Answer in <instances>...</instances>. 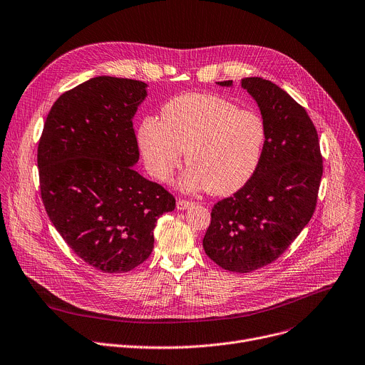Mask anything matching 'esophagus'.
<instances>
[{
    "instance_id": "1",
    "label": "esophagus",
    "mask_w": 365,
    "mask_h": 365,
    "mask_svg": "<svg viewBox=\"0 0 365 365\" xmlns=\"http://www.w3.org/2000/svg\"><path fill=\"white\" fill-rule=\"evenodd\" d=\"M193 205H195V202H192V201H187V200H178V210H180V211L187 210V208H190V207H193Z\"/></svg>"
}]
</instances>
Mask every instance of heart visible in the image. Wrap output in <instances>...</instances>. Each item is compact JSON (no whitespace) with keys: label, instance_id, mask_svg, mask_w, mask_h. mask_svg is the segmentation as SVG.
<instances>
[{"label":"heart","instance_id":"obj_1","mask_svg":"<svg viewBox=\"0 0 365 365\" xmlns=\"http://www.w3.org/2000/svg\"><path fill=\"white\" fill-rule=\"evenodd\" d=\"M138 144L155 179L169 180L186 151L190 169L182 186L227 195L256 173L267 144V125L257 112L240 109L225 97L189 93L165 103L161 120L150 116L141 122Z\"/></svg>","mask_w":365,"mask_h":365}]
</instances>
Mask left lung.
Returning a JSON list of instances; mask_svg holds the SVG:
<instances>
[{"instance_id": "1", "label": "left lung", "mask_w": 365, "mask_h": 365, "mask_svg": "<svg viewBox=\"0 0 365 365\" xmlns=\"http://www.w3.org/2000/svg\"><path fill=\"white\" fill-rule=\"evenodd\" d=\"M242 87L257 102L267 144L253 178L214 205L202 243L220 268L246 274L277 260L310 221L323 158L310 116L288 93L260 77L243 78Z\"/></svg>"}]
</instances>
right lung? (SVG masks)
<instances>
[{"label": "right lung", "instance_id": "obj_1", "mask_svg": "<svg viewBox=\"0 0 365 365\" xmlns=\"http://www.w3.org/2000/svg\"><path fill=\"white\" fill-rule=\"evenodd\" d=\"M147 84L94 77L61 94L38 145L41 196L71 250L105 274L140 267L154 247V227L175 196L135 169L132 118Z\"/></svg>", "mask_w": 365, "mask_h": 365}]
</instances>
